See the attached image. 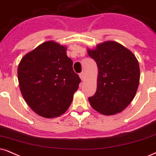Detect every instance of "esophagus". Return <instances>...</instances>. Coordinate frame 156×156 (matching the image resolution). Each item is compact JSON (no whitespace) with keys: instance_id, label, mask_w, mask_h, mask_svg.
Returning a JSON list of instances; mask_svg holds the SVG:
<instances>
[{"instance_id":"obj_1","label":"esophagus","mask_w":156,"mask_h":156,"mask_svg":"<svg viewBox=\"0 0 156 156\" xmlns=\"http://www.w3.org/2000/svg\"><path fill=\"white\" fill-rule=\"evenodd\" d=\"M79 76H80V79H81L82 80H83L85 79V77H86V76H85V73H84V72H82V73H80L79 74Z\"/></svg>"}]
</instances>
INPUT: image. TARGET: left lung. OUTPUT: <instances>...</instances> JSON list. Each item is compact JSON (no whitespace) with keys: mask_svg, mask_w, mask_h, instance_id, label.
<instances>
[{"mask_svg":"<svg viewBox=\"0 0 156 156\" xmlns=\"http://www.w3.org/2000/svg\"><path fill=\"white\" fill-rule=\"evenodd\" d=\"M98 69L96 91L88 98L90 106L104 115L123 111L135 97L140 82L138 61L119 43L107 41L88 50Z\"/></svg>","mask_w":156,"mask_h":156,"instance_id":"obj_1","label":"left lung"}]
</instances>
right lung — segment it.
<instances>
[{"mask_svg":"<svg viewBox=\"0 0 156 156\" xmlns=\"http://www.w3.org/2000/svg\"><path fill=\"white\" fill-rule=\"evenodd\" d=\"M18 79L29 107L45 118L64 114L80 83L66 47L53 41L42 43L21 59Z\"/></svg>","mask_w":156,"mask_h":156,"instance_id":"add662e5","label":"right lung"}]
</instances>
